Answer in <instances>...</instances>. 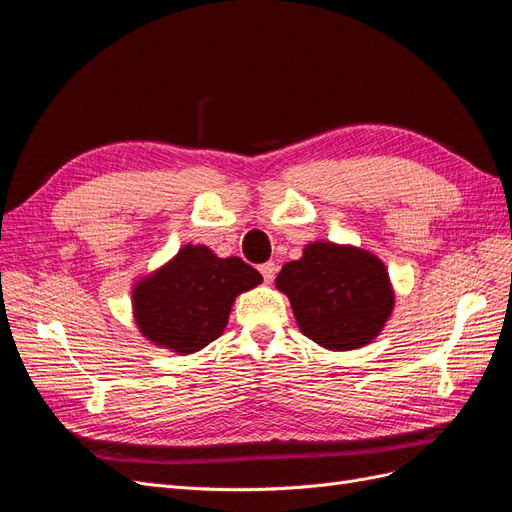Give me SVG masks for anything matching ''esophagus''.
I'll list each match as a JSON object with an SVG mask.
<instances>
[{"label":"esophagus","instance_id":"obj_1","mask_svg":"<svg viewBox=\"0 0 512 512\" xmlns=\"http://www.w3.org/2000/svg\"><path fill=\"white\" fill-rule=\"evenodd\" d=\"M258 269H260L262 277H265V282H267V284H271V282H273V277H275V271H277L275 262H265V265H260Z\"/></svg>","mask_w":512,"mask_h":512}]
</instances>
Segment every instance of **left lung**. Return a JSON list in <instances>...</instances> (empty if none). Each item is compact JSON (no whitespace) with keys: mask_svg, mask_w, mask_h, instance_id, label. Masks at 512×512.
Instances as JSON below:
<instances>
[{"mask_svg":"<svg viewBox=\"0 0 512 512\" xmlns=\"http://www.w3.org/2000/svg\"><path fill=\"white\" fill-rule=\"evenodd\" d=\"M275 288L288 297L301 333L333 352L374 342L395 307L384 262L333 241L307 243L299 260L282 267Z\"/></svg>","mask_w":512,"mask_h":512,"instance_id":"obj_1","label":"left lung"}]
</instances>
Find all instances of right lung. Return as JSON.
Here are the masks:
<instances>
[{
	"instance_id": "obj_1",
	"label": "right lung",
	"mask_w": 512,
	"mask_h": 512,
	"mask_svg": "<svg viewBox=\"0 0 512 512\" xmlns=\"http://www.w3.org/2000/svg\"><path fill=\"white\" fill-rule=\"evenodd\" d=\"M260 282L262 275L241 258H220L207 245L188 243L136 280L134 322L153 346L192 354L224 333L235 299Z\"/></svg>"
}]
</instances>
